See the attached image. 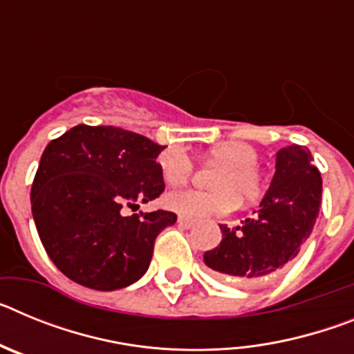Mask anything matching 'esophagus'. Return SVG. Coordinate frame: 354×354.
I'll use <instances>...</instances> for the list:
<instances>
[{"label":"esophagus","mask_w":354,"mask_h":354,"mask_svg":"<svg viewBox=\"0 0 354 354\" xmlns=\"http://www.w3.org/2000/svg\"><path fill=\"white\" fill-rule=\"evenodd\" d=\"M177 223L184 228H192L193 225H195V221L189 220V218H184V216H179V218H177Z\"/></svg>","instance_id":"obj_1"}]
</instances>
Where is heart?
Here are the masks:
<instances>
[{
    "label": "heart",
    "instance_id": "1",
    "mask_svg": "<svg viewBox=\"0 0 354 354\" xmlns=\"http://www.w3.org/2000/svg\"><path fill=\"white\" fill-rule=\"evenodd\" d=\"M209 158L221 168L212 175V192L179 189L165 196V205L177 214L198 220L205 216L223 214L237 205V196L252 202L262 192V177L257 170L259 152L246 142H223L209 150ZM159 168L165 183L170 186L184 184L192 175L193 165L183 150H165L159 156Z\"/></svg>",
    "mask_w": 354,
    "mask_h": 354
}]
</instances>
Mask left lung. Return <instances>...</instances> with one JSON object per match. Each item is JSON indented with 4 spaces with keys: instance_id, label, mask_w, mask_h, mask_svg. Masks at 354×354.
Segmentation results:
<instances>
[{
    "instance_id": "obj_1",
    "label": "left lung",
    "mask_w": 354,
    "mask_h": 354,
    "mask_svg": "<svg viewBox=\"0 0 354 354\" xmlns=\"http://www.w3.org/2000/svg\"><path fill=\"white\" fill-rule=\"evenodd\" d=\"M323 180L308 149L277 152L270 189L253 218L239 227L220 225L221 243L204 253L216 274L239 283H261L282 273L312 234L321 207Z\"/></svg>"
}]
</instances>
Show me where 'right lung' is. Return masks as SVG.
<instances>
[{"mask_svg": "<svg viewBox=\"0 0 354 354\" xmlns=\"http://www.w3.org/2000/svg\"><path fill=\"white\" fill-rule=\"evenodd\" d=\"M165 147L113 126L72 127L53 140L31 186V212L49 259L72 282L117 290L147 273L170 211L127 216L165 192Z\"/></svg>", "mask_w": 354, "mask_h": 354, "instance_id": "1", "label": "right lung"}]
</instances>
